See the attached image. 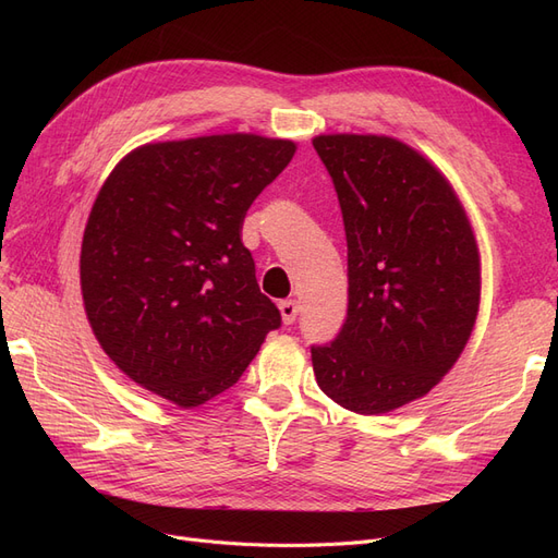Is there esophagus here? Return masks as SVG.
Returning <instances> with one entry per match:
<instances>
[{"label": "esophagus", "instance_id": "34e87169", "mask_svg": "<svg viewBox=\"0 0 558 558\" xmlns=\"http://www.w3.org/2000/svg\"><path fill=\"white\" fill-rule=\"evenodd\" d=\"M279 312H281L283 324H286V326H291L293 320L298 318L300 307H298V302H295V300H283V302H279Z\"/></svg>", "mask_w": 558, "mask_h": 558}]
</instances>
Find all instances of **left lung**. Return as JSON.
Segmentation results:
<instances>
[{
    "label": "left lung",
    "mask_w": 558,
    "mask_h": 558,
    "mask_svg": "<svg viewBox=\"0 0 558 558\" xmlns=\"http://www.w3.org/2000/svg\"><path fill=\"white\" fill-rule=\"evenodd\" d=\"M347 232V320L312 347L328 398L386 414L424 398L459 361L480 312L475 232L447 177L386 134H318Z\"/></svg>",
    "instance_id": "1"
}]
</instances>
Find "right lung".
Returning a JSON list of instances; mask_svg holds the SVG:
<instances>
[{
    "instance_id": "right-lung-1",
    "label": "right lung",
    "mask_w": 558,
    "mask_h": 558,
    "mask_svg": "<svg viewBox=\"0 0 558 558\" xmlns=\"http://www.w3.org/2000/svg\"><path fill=\"white\" fill-rule=\"evenodd\" d=\"M295 148L251 132L144 144L97 193L81 244L90 328L118 369L177 408L238 384L281 326L242 223Z\"/></svg>"
}]
</instances>
